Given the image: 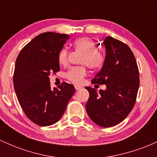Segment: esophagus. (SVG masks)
<instances>
[{
  "label": "esophagus",
  "instance_id": "34e87169",
  "mask_svg": "<svg viewBox=\"0 0 157 157\" xmlns=\"http://www.w3.org/2000/svg\"><path fill=\"white\" fill-rule=\"evenodd\" d=\"M75 89L77 90V91H78V90L82 89V87H81V86H75Z\"/></svg>",
  "mask_w": 157,
  "mask_h": 157
}]
</instances>
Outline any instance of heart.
<instances>
[{
	"mask_svg": "<svg viewBox=\"0 0 157 157\" xmlns=\"http://www.w3.org/2000/svg\"><path fill=\"white\" fill-rule=\"evenodd\" d=\"M75 50L83 54L81 58V64L86 65L91 69H97L102 67L105 62V55L98 51L96 43L90 37H83L76 40L74 44ZM68 51L63 48L58 55V62L62 66L68 63ZM87 75V71L84 66L71 68L66 73V77L68 80L76 84L82 83L84 77Z\"/></svg>",
	"mask_w": 157,
	"mask_h": 157,
	"instance_id": "heart-1",
	"label": "heart"
}]
</instances>
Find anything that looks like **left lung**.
<instances>
[{
	"label": "left lung",
	"mask_w": 157,
	"mask_h": 157,
	"mask_svg": "<svg viewBox=\"0 0 157 157\" xmlns=\"http://www.w3.org/2000/svg\"><path fill=\"white\" fill-rule=\"evenodd\" d=\"M103 44L105 62L91 83L105 84L106 89L97 91L86 87L89 92L86 109L94 123L109 128L125 120L134 108L140 75L136 59L128 45L110 36L105 37Z\"/></svg>",
	"instance_id": "obj_1"
}]
</instances>
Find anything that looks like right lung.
Masks as SVG:
<instances>
[{"mask_svg": "<svg viewBox=\"0 0 157 157\" xmlns=\"http://www.w3.org/2000/svg\"><path fill=\"white\" fill-rule=\"evenodd\" d=\"M69 35L45 32L26 44L19 53L13 75L17 100L27 117L40 126L53 125L63 116L75 92L63 82L52 89L51 73L60 71L58 55Z\"/></svg>", "mask_w": 157, "mask_h": 157, "instance_id": "right-lung-1", "label": "right lung"}]
</instances>
